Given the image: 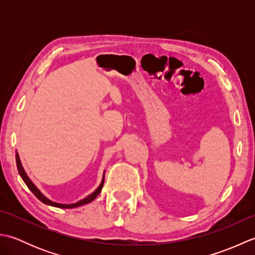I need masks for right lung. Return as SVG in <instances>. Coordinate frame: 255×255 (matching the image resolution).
<instances>
[{
    "label": "right lung",
    "mask_w": 255,
    "mask_h": 255,
    "mask_svg": "<svg viewBox=\"0 0 255 255\" xmlns=\"http://www.w3.org/2000/svg\"><path fill=\"white\" fill-rule=\"evenodd\" d=\"M16 165H17V170H18V173H19L20 177L23 178V181L25 182L27 187H28V188L30 189V191L32 192V194H34L35 196L40 200V202H42V203L46 204V205L53 206V207H58V208H75V207H80V206H83V205H85V204H89V203L92 202V200H94L97 196H99V194H100L101 191H102V187H103V185H104V176H103V180H102V183L100 184V186L95 189V192H93L91 195H89V196H86L85 198L79 200V202L75 203V204H59V203L51 202L50 199H48L46 196H44V195H42V194L40 193L39 189H38V188L34 185V183H32V182L29 180V177L27 176L23 165H21V162H20V160H19L18 153H16Z\"/></svg>",
    "instance_id": "obj_1"
}]
</instances>
